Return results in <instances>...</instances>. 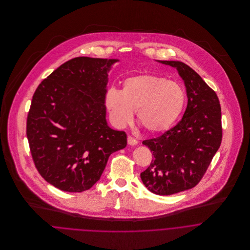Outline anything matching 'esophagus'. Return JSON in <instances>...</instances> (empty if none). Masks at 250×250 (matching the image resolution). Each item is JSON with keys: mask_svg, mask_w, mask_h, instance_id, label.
<instances>
[{"mask_svg": "<svg viewBox=\"0 0 250 250\" xmlns=\"http://www.w3.org/2000/svg\"><path fill=\"white\" fill-rule=\"evenodd\" d=\"M127 142H128V144L129 145H137L139 142L136 140V139H134V138H132V137H128V139H127Z\"/></svg>", "mask_w": 250, "mask_h": 250, "instance_id": "obj_1", "label": "esophagus"}]
</instances>
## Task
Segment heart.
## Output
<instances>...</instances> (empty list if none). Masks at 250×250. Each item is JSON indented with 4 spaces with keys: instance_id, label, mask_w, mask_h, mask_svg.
Instances as JSON below:
<instances>
[{
    "instance_id": "1",
    "label": "heart",
    "mask_w": 250,
    "mask_h": 250,
    "mask_svg": "<svg viewBox=\"0 0 250 250\" xmlns=\"http://www.w3.org/2000/svg\"><path fill=\"white\" fill-rule=\"evenodd\" d=\"M186 102V92L177 82L145 74L128 78L122 90L110 87L105 105L116 127H123L137 110V121L149 133L167 130L178 118Z\"/></svg>"
}]
</instances>
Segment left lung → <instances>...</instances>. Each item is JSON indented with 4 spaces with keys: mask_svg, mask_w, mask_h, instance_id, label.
Masks as SVG:
<instances>
[{
    "mask_svg": "<svg viewBox=\"0 0 250 250\" xmlns=\"http://www.w3.org/2000/svg\"><path fill=\"white\" fill-rule=\"evenodd\" d=\"M158 62L177 69L187 89L188 106L176 126L143 141L153 160L141 178L151 192L170 195L192 188L204 176L221 143V108L216 93L188 65Z\"/></svg>",
    "mask_w": 250,
    "mask_h": 250,
    "instance_id": "8db88e82",
    "label": "left lung"
}]
</instances>
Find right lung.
I'll list each match as a JSON object with an SVG mask.
<instances>
[{
    "instance_id": "add662e5",
    "label": "right lung",
    "mask_w": 250,
    "mask_h": 250,
    "mask_svg": "<svg viewBox=\"0 0 250 250\" xmlns=\"http://www.w3.org/2000/svg\"><path fill=\"white\" fill-rule=\"evenodd\" d=\"M118 60L79 57L62 64L36 88L27 138L36 169L63 191L89 189L127 135L107 126V72Z\"/></svg>"
}]
</instances>
